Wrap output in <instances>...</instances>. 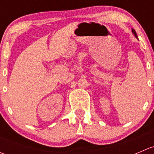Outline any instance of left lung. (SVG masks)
<instances>
[{"instance_id":"obj_1","label":"left lung","mask_w":154,"mask_h":154,"mask_svg":"<svg viewBox=\"0 0 154 154\" xmlns=\"http://www.w3.org/2000/svg\"><path fill=\"white\" fill-rule=\"evenodd\" d=\"M132 32H133V35H135V37H136V38H138V36H137V34H136V31H135V29H132Z\"/></svg>"}]
</instances>
